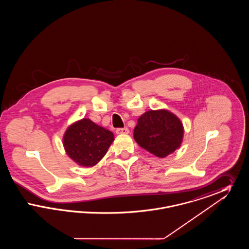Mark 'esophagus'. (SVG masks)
<instances>
[{"mask_svg":"<svg viewBox=\"0 0 249 249\" xmlns=\"http://www.w3.org/2000/svg\"><path fill=\"white\" fill-rule=\"evenodd\" d=\"M118 134H128L129 133V129L128 128H119L116 130Z\"/></svg>","mask_w":249,"mask_h":249,"instance_id":"obj_1","label":"esophagus"}]
</instances>
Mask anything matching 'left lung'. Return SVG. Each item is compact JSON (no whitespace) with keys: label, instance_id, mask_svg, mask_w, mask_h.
I'll return each instance as SVG.
<instances>
[{"label":"left lung","instance_id":"1","mask_svg":"<svg viewBox=\"0 0 249 249\" xmlns=\"http://www.w3.org/2000/svg\"><path fill=\"white\" fill-rule=\"evenodd\" d=\"M133 137L151 154L165 158L180 147L184 127L181 120L169 110H150L138 119Z\"/></svg>","mask_w":249,"mask_h":249}]
</instances>
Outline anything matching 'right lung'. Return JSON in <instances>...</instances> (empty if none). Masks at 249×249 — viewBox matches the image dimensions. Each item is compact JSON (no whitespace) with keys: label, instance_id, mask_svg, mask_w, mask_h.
<instances>
[{"label":"right lung","instance_id":"obj_1","mask_svg":"<svg viewBox=\"0 0 249 249\" xmlns=\"http://www.w3.org/2000/svg\"><path fill=\"white\" fill-rule=\"evenodd\" d=\"M114 140L112 131L90 119H82L67 128L62 142L66 154L76 164L92 167L105 157Z\"/></svg>","mask_w":249,"mask_h":249}]
</instances>
